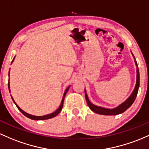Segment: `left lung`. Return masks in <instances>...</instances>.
Segmentation results:
<instances>
[{"label":"left lung","mask_w":149,"mask_h":149,"mask_svg":"<svg viewBox=\"0 0 149 149\" xmlns=\"http://www.w3.org/2000/svg\"><path fill=\"white\" fill-rule=\"evenodd\" d=\"M136 65L137 66V63L136 62ZM137 74H136V84L134 91L132 93V94L131 95V96L129 97L125 102H123L122 104H120L119 107H117V108L114 109H105L102 108V107H98V106H95L94 104L91 103L90 102L89 99H88L87 94H86V91H85V95H86V99L87 101V103L89 106V107L92 111H93L95 113L99 114H103V115H117V114H121L122 112H124L125 111L127 110L129 107L133 104V102H134L136 97L137 95V93H138L139 88V68H137L136 70Z\"/></svg>","instance_id":"8db88e82"}]
</instances>
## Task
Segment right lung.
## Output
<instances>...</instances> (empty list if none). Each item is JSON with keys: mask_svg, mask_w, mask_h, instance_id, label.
I'll list each match as a JSON object with an SVG mask.
<instances>
[{"mask_svg": "<svg viewBox=\"0 0 149 149\" xmlns=\"http://www.w3.org/2000/svg\"><path fill=\"white\" fill-rule=\"evenodd\" d=\"M13 60H14V58H13ZM13 61H12V62H13ZM9 73H10V71H9ZM8 88H9V91H10V84H9V81H8ZM68 88H69V87H68V88H66V91H65V93H64V95H63V99H62V101H61V105L59 106V107H58V108L54 112H53V113H52V114H47V115H45V116H40V117H38V116H33V115H31V114H29L26 113V112H24V111H23V110H22V109H21L20 108H19V107H18V106L17 105V104H16L14 100L13 99L12 96H11V97H12V99H13V100L14 103L15 104V105H16V106H17V108H18L19 110L20 111V112H22V113L23 114L24 116H26V117H28V118H30L31 120H47V119H50V118H52V117H56V116L57 115V114H58V113H59L60 112H61V109H62V107H63V100H64V97H65V95H66V94L67 91H68Z\"/></svg>", "mask_w": 149, "mask_h": 149, "instance_id": "1", "label": "right lung"}]
</instances>
